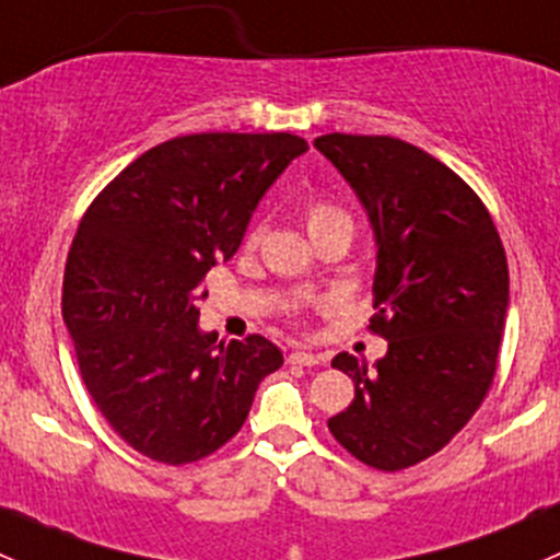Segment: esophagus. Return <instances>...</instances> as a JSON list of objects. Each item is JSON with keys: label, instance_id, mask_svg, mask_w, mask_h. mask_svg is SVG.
<instances>
[{"label": "esophagus", "instance_id": "esophagus-1", "mask_svg": "<svg viewBox=\"0 0 560 560\" xmlns=\"http://www.w3.org/2000/svg\"><path fill=\"white\" fill-rule=\"evenodd\" d=\"M287 363L290 365H319V358L312 352H290L287 354Z\"/></svg>", "mask_w": 560, "mask_h": 560}]
</instances>
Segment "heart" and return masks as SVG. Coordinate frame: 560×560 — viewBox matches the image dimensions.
Instances as JSON below:
<instances>
[{
	"mask_svg": "<svg viewBox=\"0 0 560 560\" xmlns=\"http://www.w3.org/2000/svg\"><path fill=\"white\" fill-rule=\"evenodd\" d=\"M306 224H308V233L316 235V233H322V230L336 228V224H352V219L347 217V211H341L338 206H332V202L312 200L306 206ZM257 241H259V230H254V233L248 235V246H254Z\"/></svg>",
	"mask_w": 560,
	"mask_h": 560,
	"instance_id": "heart-1",
	"label": "heart"
}]
</instances>
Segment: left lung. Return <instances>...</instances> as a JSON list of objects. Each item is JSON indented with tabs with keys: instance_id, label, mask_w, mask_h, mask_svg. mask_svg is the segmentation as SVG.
<instances>
[{
	"instance_id": "8db88e82",
	"label": "left lung",
	"mask_w": 560,
	"mask_h": 560,
	"mask_svg": "<svg viewBox=\"0 0 560 560\" xmlns=\"http://www.w3.org/2000/svg\"><path fill=\"white\" fill-rule=\"evenodd\" d=\"M314 145L374 224L369 330L387 338L374 369L349 352L332 358L354 400L327 428L365 466L400 471L447 447L493 385L510 306L504 244L477 191L417 145L343 132Z\"/></svg>"
}]
</instances>
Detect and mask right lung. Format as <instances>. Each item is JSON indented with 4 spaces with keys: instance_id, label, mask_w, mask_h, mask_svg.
Masks as SVG:
<instances>
[{
    "instance_id": "obj_1",
    "label": "right lung",
    "mask_w": 560,
    "mask_h": 560,
    "mask_svg": "<svg viewBox=\"0 0 560 560\" xmlns=\"http://www.w3.org/2000/svg\"><path fill=\"white\" fill-rule=\"evenodd\" d=\"M303 151L290 132L184 135L140 154L83 213L61 316L94 406L140 455L184 466L217 453L284 363L262 336L200 332L197 303L211 265L238 252L259 197Z\"/></svg>"
}]
</instances>
